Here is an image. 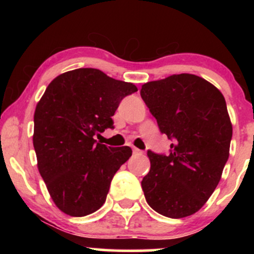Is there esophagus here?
Here are the masks:
<instances>
[{
  "instance_id": "obj_1",
  "label": "esophagus",
  "mask_w": 254,
  "mask_h": 254,
  "mask_svg": "<svg viewBox=\"0 0 254 254\" xmlns=\"http://www.w3.org/2000/svg\"><path fill=\"white\" fill-rule=\"evenodd\" d=\"M132 153H133V155H142V154H143V151L137 149V148H133Z\"/></svg>"
}]
</instances>
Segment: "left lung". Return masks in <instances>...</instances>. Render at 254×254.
I'll return each mask as SVG.
<instances>
[{"mask_svg": "<svg viewBox=\"0 0 254 254\" xmlns=\"http://www.w3.org/2000/svg\"><path fill=\"white\" fill-rule=\"evenodd\" d=\"M141 97L173 141L167 155L148 150L150 171L141 183L145 200L166 217L190 216L215 191L228 160L233 127L226 100L192 74L144 83Z\"/></svg>", "mask_w": 254, "mask_h": 254, "instance_id": "left-lung-1", "label": "left lung"}]
</instances>
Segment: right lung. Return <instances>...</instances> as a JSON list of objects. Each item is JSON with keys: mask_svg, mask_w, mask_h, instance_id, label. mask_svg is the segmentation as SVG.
<instances>
[{"mask_svg": "<svg viewBox=\"0 0 254 254\" xmlns=\"http://www.w3.org/2000/svg\"><path fill=\"white\" fill-rule=\"evenodd\" d=\"M135 92V84L99 69L80 68L54 78L37 104L33 147L38 170L64 214L86 216L106 200L113 176L132 150L97 143L94 136L115 127L112 116Z\"/></svg>", "mask_w": 254, "mask_h": 254, "instance_id": "1", "label": "right lung"}]
</instances>
